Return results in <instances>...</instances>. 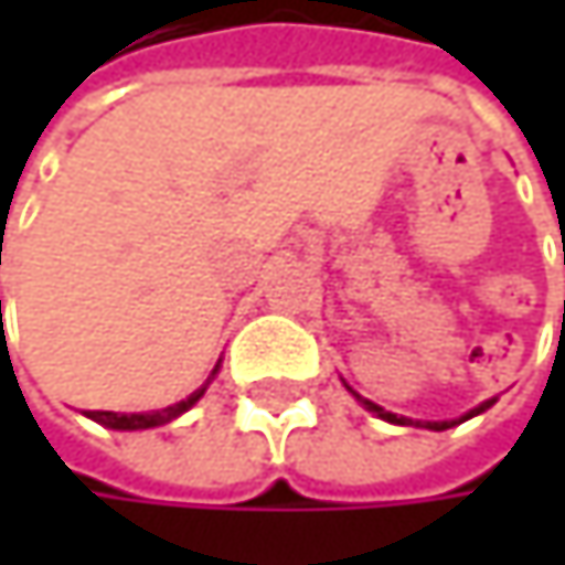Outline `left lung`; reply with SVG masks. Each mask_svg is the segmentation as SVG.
Masks as SVG:
<instances>
[{
	"instance_id": "8db88e82",
	"label": "left lung",
	"mask_w": 565,
	"mask_h": 565,
	"mask_svg": "<svg viewBox=\"0 0 565 565\" xmlns=\"http://www.w3.org/2000/svg\"><path fill=\"white\" fill-rule=\"evenodd\" d=\"M350 393H353V390H350ZM353 395H356V393H353ZM356 398H360V402H363V405H366L370 412H376L380 418H386V422H395V425H408V422H412V418H405V415H395V412H386L383 405H376V402H370V398H363V395H356ZM491 405H494V398L481 402L478 408H471V412H468V415H461L458 422H468V418L481 415V412H484V408H491ZM458 422H425V428H431V431H445V428H451V425H458ZM415 425H418V422H415Z\"/></svg>"
}]
</instances>
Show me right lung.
Instances as JSON below:
<instances>
[{"mask_svg": "<svg viewBox=\"0 0 565 565\" xmlns=\"http://www.w3.org/2000/svg\"><path fill=\"white\" fill-rule=\"evenodd\" d=\"M218 373V366L212 370V376ZM212 376H209V383H212ZM205 383V386H209ZM205 386L202 390H195V393L189 395V398H182V402H175L170 408H160V412H87V418H94V422H100V425H107V428H117V431H137V428H157V425H167L172 418H179L185 408H192L202 395H205Z\"/></svg>", "mask_w": 565, "mask_h": 565, "instance_id": "obj_1", "label": "right lung"}]
</instances>
